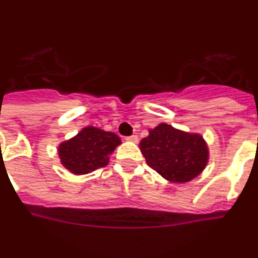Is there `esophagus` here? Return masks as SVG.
I'll return each mask as SVG.
<instances>
[{"label":"esophagus","instance_id":"obj_1","mask_svg":"<svg viewBox=\"0 0 258 258\" xmlns=\"http://www.w3.org/2000/svg\"><path fill=\"white\" fill-rule=\"evenodd\" d=\"M125 140H128V142H133V143H138L139 142V138H138V135H133V136H128V138H125Z\"/></svg>","mask_w":258,"mask_h":258}]
</instances>
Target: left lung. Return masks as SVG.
I'll return each instance as SVG.
<instances>
[{"instance_id":"8db88e82","label":"left lung","mask_w":258,"mask_h":258,"mask_svg":"<svg viewBox=\"0 0 258 258\" xmlns=\"http://www.w3.org/2000/svg\"><path fill=\"white\" fill-rule=\"evenodd\" d=\"M139 147L146 161L166 181L190 182L209 164L210 151L201 134L186 133L168 123L148 130Z\"/></svg>"}]
</instances>
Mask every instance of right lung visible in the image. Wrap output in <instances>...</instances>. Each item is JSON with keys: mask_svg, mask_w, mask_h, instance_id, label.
I'll return each instance as SVG.
<instances>
[{"mask_svg": "<svg viewBox=\"0 0 258 258\" xmlns=\"http://www.w3.org/2000/svg\"><path fill=\"white\" fill-rule=\"evenodd\" d=\"M122 140L116 134L86 125L57 147L61 165L76 176L88 174L109 164L110 156Z\"/></svg>", "mask_w": 258, "mask_h": 258, "instance_id": "1", "label": "right lung"}]
</instances>
